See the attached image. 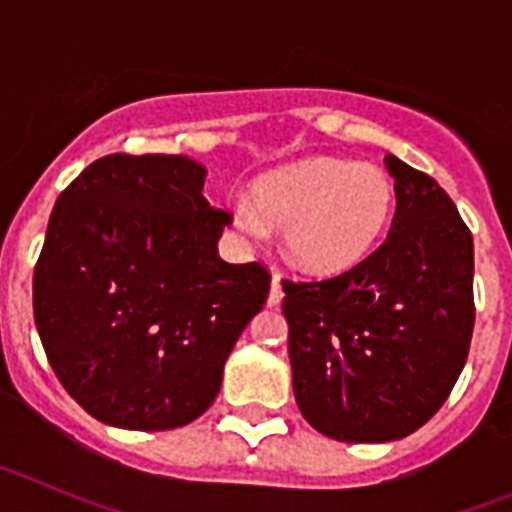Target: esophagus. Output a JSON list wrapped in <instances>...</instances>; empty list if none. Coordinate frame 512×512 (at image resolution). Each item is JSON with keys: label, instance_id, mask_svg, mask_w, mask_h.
I'll use <instances>...</instances> for the list:
<instances>
[{"label": "esophagus", "instance_id": "1", "mask_svg": "<svg viewBox=\"0 0 512 512\" xmlns=\"http://www.w3.org/2000/svg\"><path fill=\"white\" fill-rule=\"evenodd\" d=\"M284 292H282V284H279V277L274 274V279H271V292H269V307H277L279 302H282Z\"/></svg>", "mask_w": 512, "mask_h": 512}]
</instances>
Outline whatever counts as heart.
I'll use <instances>...</instances> for the list:
<instances>
[{
	"label": "heart",
	"instance_id": "obj_1",
	"mask_svg": "<svg viewBox=\"0 0 512 512\" xmlns=\"http://www.w3.org/2000/svg\"><path fill=\"white\" fill-rule=\"evenodd\" d=\"M395 212L387 171L364 161L312 156L259 176L233 220L251 238L284 228L287 259L310 274L354 269L382 241Z\"/></svg>",
	"mask_w": 512,
	"mask_h": 512
}]
</instances>
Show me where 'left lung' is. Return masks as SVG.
<instances>
[{"mask_svg": "<svg viewBox=\"0 0 512 512\" xmlns=\"http://www.w3.org/2000/svg\"><path fill=\"white\" fill-rule=\"evenodd\" d=\"M387 241L330 279H284L292 387L307 423L346 443L410 436L441 410L474 330V243L451 197L387 156Z\"/></svg>", "mask_w": 512, "mask_h": 512, "instance_id": "8db88e82", "label": "left lung"}]
</instances>
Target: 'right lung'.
<instances>
[{
  "label": "right lung",
  "instance_id": "obj_1",
  "mask_svg": "<svg viewBox=\"0 0 512 512\" xmlns=\"http://www.w3.org/2000/svg\"><path fill=\"white\" fill-rule=\"evenodd\" d=\"M184 156L97 158L58 194L33 312L63 390L92 418L171 431L220 392L225 359L269 297L259 264H228L230 215Z\"/></svg>",
  "mask_w": 512,
  "mask_h": 512
}]
</instances>
